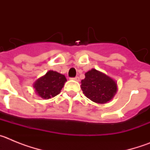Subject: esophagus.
Returning a JSON list of instances; mask_svg holds the SVG:
<instances>
[{
    "label": "esophagus",
    "mask_w": 150,
    "mask_h": 150,
    "mask_svg": "<svg viewBox=\"0 0 150 150\" xmlns=\"http://www.w3.org/2000/svg\"><path fill=\"white\" fill-rule=\"evenodd\" d=\"M71 79H74V80H76V81H79V76H75V77H71Z\"/></svg>",
    "instance_id": "34e87169"
}]
</instances>
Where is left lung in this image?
Here are the masks:
<instances>
[{
  "instance_id": "left-lung-1",
  "label": "left lung",
  "mask_w": 150,
  "mask_h": 150,
  "mask_svg": "<svg viewBox=\"0 0 150 150\" xmlns=\"http://www.w3.org/2000/svg\"><path fill=\"white\" fill-rule=\"evenodd\" d=\"M81 81L83 94L95 103L105 104L110 100L117 91L116 82L100 71L92 69L85 74Z\"/></svg>"
}]
</instances>
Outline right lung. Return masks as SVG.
<instances>
[{
    "label": "right lung",
    "mask_w": 150,
    "mask_h": 150,
    "mask_svg": "<svg viewBox=\"0 0 150 150\" xmlns=\"http://www.w3.org/2000/svg\"><path fill=\"white\" fill-rule=\"evenodd\" d=\"M67 79L64 75L56 71H50L35 82L34 88L42 98L49 99L60 93Z\"/></svg>",
    "instance_id": "1"
}]
</instances>
